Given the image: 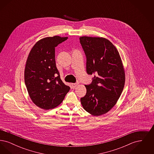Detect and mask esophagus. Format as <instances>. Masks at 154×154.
Masks as SVG:
<instances>
[{"label":"esophagus","mask_w":154,"mask_h":154,"mask_svg":"<svg viewBox=\"0 0 154 154\" xmlns=\"http://www.w3.org/2000/svg\"><path fill=\"white\" fill-rule=\"evenodd\" d=\"M78 85H79L78 83H73V84H72V86L73 88H75Z\"/></svg>","instance_id":"34e87169"}]
</instances>
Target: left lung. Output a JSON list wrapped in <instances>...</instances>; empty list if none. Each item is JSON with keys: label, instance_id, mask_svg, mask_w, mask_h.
<instances>
[{"label": "left lung", "instance_id": "left-lung-1", "mask_svg": "<svg viewBox=\"0 0 154 154\" xmlns=\"http://www.w3.org/2000/svg\"><path fill=\"white\" fill-rule=\"evenodd\" d=\"M80 41L87 57V72L95 74L92 83L85 85L87 94L81 103L89 114L99 116L109 112L121 95L124 68L117 49L108 39L81 36Z\"/></svg>", "mask_w": 154, "mask_h": 154}]
</instances>
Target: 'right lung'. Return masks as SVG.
<instances>
[{"instance_id":"right-lung-1","label":"right lung","mask_w":154,"mask_h":154,"mask_svg":"<svg viewBox=\"0 0 154 154\" xmlns=\"http://www.w3.org/2000/svg\"><path fill=\"white\" fill-rule=\"evenodd\" d=\"M67 38L54 36L39 40L26 60L24 79L28 94L33 103L43 110L57 107L70 89L61 80L55 59V47Z\"/></svg>"}]
</instances>
